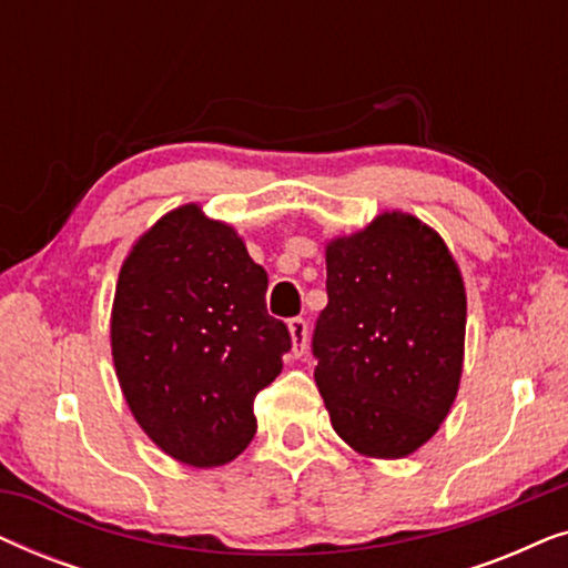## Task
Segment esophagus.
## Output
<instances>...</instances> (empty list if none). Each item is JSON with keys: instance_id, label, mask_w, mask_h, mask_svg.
<instances>
[{"instance_id": "esophagus-1", "label": "esophagus", "mask_w": 568, "mask_h": 568, "mask_svg": "<svg viewBox=\"0 0 568 568\" xmlns=\"http://www.w3.org/2000/svg\"><path fill=\"white\" fill-rule=\"evenodd\" d=\"M290 336H292V354L302 356L307 348V323L302 317L290 321Z\"/></svg>"}]
</instances>
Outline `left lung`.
<instances>
[{
	"label": "left lung",
	"instance_id": "1",
	"mask_svg": "<svg viewBox=\"0 0 568 568\" xmlns=\"http://www.w3.org/2000/svg\"><path fill=\"white\" fill-rule=\"evenodd\" d=\"M328 305L315 385L354 453L398 460L426 445L457 398L468 300L455 255L418 216L383 212L325 243Z\"/></svg>",
	"mask_w": 568,
	"mask_h": 568
}]
</instances>
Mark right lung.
Wrapping results in <instances>:
<instances>
[{
  "instance_id": "right-lung-1",
  "label": "right lung",
  "mask_w": 568,
  "mask_h": 568,
  "mask_svg": "<svg viewBox=\"0 0 568 568\" xmlns=\"http://www.w3.org/2000/svg\"><path fill=\"white\" fill-rule=\"evenodd\" d=\"M268 276L227 222L201 204L162 214L131 245L111 310V354L142 432L191 468L251 445L253 400L292 338L266 313Z\"/></svg>"
}]
</instances>
